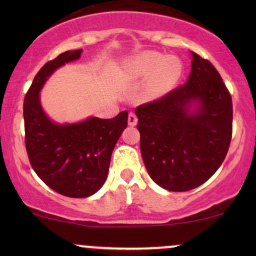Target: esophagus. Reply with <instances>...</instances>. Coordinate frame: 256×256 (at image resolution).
Masks as SVG:
<instances>
[{
	"label": "esophagus",
	"mask_w": 256,
	"mask_h": 256,
	"mask_svg": "<svg viewBox=\"0 0 256 256\" xmlns=\"http://www.w3.org/2000/svg\"><path fill=\"white\" fill-rule=\"evenodd\" d=\"M137 120H138V119H137L136 114L132 113V112H131V113L128 114V125H130V126H134V125L137 124Z\"/></svg>",
	"instance_id": "esophagus-1"
}]
</instances>
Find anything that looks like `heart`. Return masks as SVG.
Wrapping results in <instances>:
<instances>
[{"mask_svg": "<svg viewBox=\"0 0 256 256\" xmlns=\"http://www.w3.org/2000/svg\"><path fill=\"white\" fill-rule=\"evenodd\" d=\"M132 72L140 78L154 77L152 91L160 94L176 83L180 74V62L177 58L164 56L158 52H143L130 61Z\"/></svg>", "mask_w": 256, "mask_h": 256, "instance_id": "obj_1", "label": "heart"}]
</instances>
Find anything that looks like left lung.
I'll return each instance as SVG.
<instances>
[{
    "label": "left lung",
    "mask_w": 256,
    "mask_h": 256,
    "mask_svg": "<svg viewBox=\"0 0 256 256\" xmlns=\"http://www.w3.org/2000/svg\"><path fill=\"white\" fill-rule=\"evenodd\" d=\"M192 56L186 83L134 110L146 171L170 192L207 182L224 161L232 137L228 88L210 61L194 52Z\"/></svg>",
    "instance_id": "left-lung-1"
}]
</instances>
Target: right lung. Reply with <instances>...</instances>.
Here are the masks:
<instances>
[{
	"instance_id": "right-lung-1",
	"label": "right lung",
	"mask_w": 256,
	"mask_h": 256,
	"mask_svg": "<svg viewBox=\"0 0 256 256\" xmlns=\"http://www.w3.org/2000/svg\"><path fill=\"white\" fill-rule=\"evenodd\" d=\"M82 49L64 52L48 61L32 82L24 100L25 146L28 160L42 180L68 198H88L107 179L110 156L128 126V110L112 119L91 116L77 124L60 125L46 116L40 91L58 67L80 58Z\"/></svg>"
}]
</instances>
